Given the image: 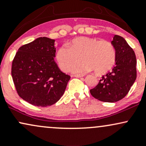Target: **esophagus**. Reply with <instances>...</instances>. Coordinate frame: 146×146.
<instances>
[{
    "mask_svg": "<svg viewBox=\"0 0 146 146\" xmlns=\"http://www.w3.org/2000/svg\"><path fill=\"white\" fill-rule=\"evenodd\" d=\"M73 77H75V78H82V77H84V75L81 74H76L73 75Z\"/></svg>",
    "mask_w": 146,
    "mask_h": 146,
    "instance_id": "1",
    "label": "esophagus"
}]
</instances>
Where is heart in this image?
<instances>
[{
	"instance_id": "obj_1",
	"label": "heart",
	"mask_w": 146,
	"mask_h": 146,
	"mask_svg": "<svg viewBox=\"0 0 146 146\" xmlns=\"http://www.w3.org/2000/svg\"><path fill=\"white\" fill-rule=\"evenodd\" d=\"M76 64L73 71L85 73L95 69L98 74H103L113 67L116 58V52L111 42L99 40L97 38L79 37L73 39L69 46L62 45L57 50L56 58L60 69L68 71Z\"/></svg>"
}]
</instances>
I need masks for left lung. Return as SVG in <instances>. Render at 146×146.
Here are the masks:
<instances>
[{
  "label": "left lung",
  "mask_w": 146,
  "mask_h": 146,
  "mask_svg": "<svg viewBox=\"0 0 146 146\" xmlns=\"http://www.w3.org/2000/svg\"><path fill=\"white\" fill-rule=\"evenodd\" d=\"M111 43L116 52L115 66L90 93L100 101L113 103L124 98L136 80L137 59L133 49L121 36L115 35Z\"/></svg>",
  "instance_id": "1"
}]
</instances>
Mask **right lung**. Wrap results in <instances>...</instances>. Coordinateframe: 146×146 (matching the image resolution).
Returning <instances> with one entry per match:
<instances>
[{"label":"right lung","mask_w":146,"mask_h":146,"mask_svg":"<svg viewBox=\"0 0 146 146\" xmlns=\"http://www.w3.org/2000/svg\"><path fill=\"white\" fill-rule=\"evenodd\" d=\"M55 40L40 37L19 48L12 62L11 75L18 94L36 106L46 107L62 96L71 77L54 61Z\"/></svg>","instance_id":"1"}]
</instances>
